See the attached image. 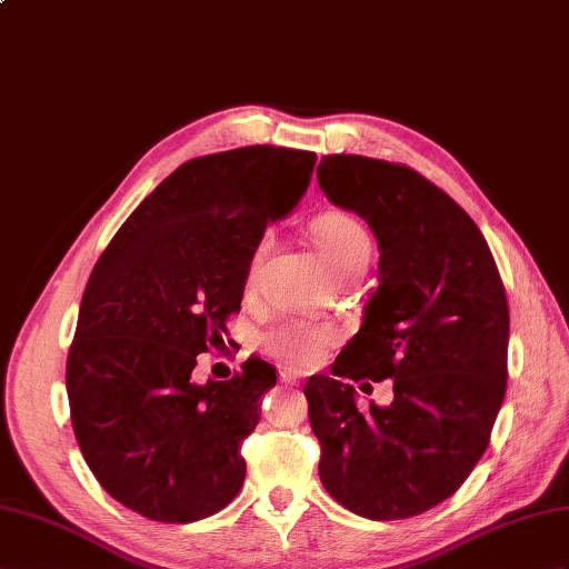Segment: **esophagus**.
<instances>
[{
    "label": "esophagus",
    "mask_w": 569,
    "mask_h": 569,
    "mask_svg": "<svg viewBox=\"0 0 569 569\" xmlns=\"http://www.w3.org/2000/svg\"><path fill=\"white\" fill-rule=\"evenodd\" d=\"M280 379H282L284 383H289V386H297V383H299V377H297V371H292V369H282V373H280Z\"/></svg>",
    "instance_id": "1"
}]
</instances>
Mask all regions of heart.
Returning a JSON list of instances; mask_svg holds the SVG:
<instances>
[{"label": "heart", "instance_id": "heart-1", "mask_svg": "<svg viewBox=\"0 0 569 569\" xmlns=\"http://www.w3.org/2000/svg\"><path fill=\"white\" fill-rule=\"evenodd\" d=\"M311 233L323 260L336 272L367 266V260L371 256V237L367 227L357 217L340 210H328L311 221ZM266 248L268 237H262L253 251L251 268H248V280H253L258 260ZM336 338L338 330L328 323L284 321L270 328L262 342H266L268 352L274 355L287 367H292L295 371H307L321 362L326 348L336 342Z\"/></svg>", "mask_w": 569, "mask_h": 569}]
</instances>
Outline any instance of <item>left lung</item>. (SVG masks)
I'll return each mask as SVG.
<instances>
[{
    "instance_id": "left-lung-1",
    "label": "left lung",
    "mask_w": 569,
    "mask_h": 569,
    "mask_svg": "<svg viewBox=\"0 0 569 569\" xmlns=\"http://www.w3.org/2000/svg\"><path fill=\"white\" fill-rule=\"evenodd\" d=\"M330 202L367 219L379 287L332 373L303 386L326 490L359 517L408 519L476 468L507 391L509 303L476 221L406 163L328 154ZM395 379V403L359 409L337 377Z\"/></svg>"
}]
</instances>
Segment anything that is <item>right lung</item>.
Returning <instances> with one entry per match:
<instances>
[{
    "mask_svg": "<svg viewBox=\"0 0 569 569\" xmlns=\"http://www.w3.org/2000/svg\"><path fill=\"white\" fill-rule=\"evenodd\" d=\"M313 163L274 144L180 163L93 266L67 355L69 412L91 473L137 515L188 523L239 495L241 445L277 371L248 357L231 379L196 383L192 369L224 345L262 231Z\"/></svg>",
    "mask_w": 569,
    "mask_h": 569,
    "instance_id": "1",
    "label": "right lung"
}]
</instances>
